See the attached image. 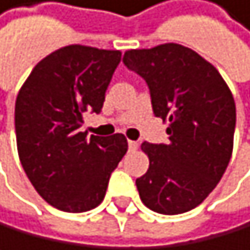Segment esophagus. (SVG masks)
Returning <instances> with one entry per match:
<instances>
[{
	"label": "esophagus",
	"mask_w": 250,
	"mask_h": 250,
	"mask_svg": "<svg viewBox=\"0 0 250 250\" xmlns=\"http://www.w3.org/2000/svg\"><path fill=\"white\" fill-rule=\"evenodd\" d=\"M127 145H129V150H137V146H139L137 142H134V140H129Z\"/></svg>",
	"instance_id": "esophagus-1"
}]
</instances>
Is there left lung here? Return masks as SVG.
Masks as SVG:
<instances>
[{
  "label": "left lung",
  "instance_id": "obj_1",
  "mask_svg": "<svg viewBox=\"0 0 250 250\" xmlns=\"http://www.w3.org/2000/svg\"><path fill=\"white\" fill-rule=\"evenodd\" d=\"M123 62L145 80L155 116L169 123V144H142L150 159L135 180L142 203L164 215L188 212L209 196L230 163L233 95L214 65L174 42L127 51Z\"/></svg>",
  "mask_w": 250,
  "mask_h": 250
}]
</instances>
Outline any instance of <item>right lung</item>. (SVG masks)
Here are the masks:
<instances>
[{"label": "right lung", "mask_w": 250, "mask_h": 250, "mask_svg": "<svg viewBox=\"0 0 250 250\" xmlns=\"http://www.w3.org/2000/svg\"><path fill=\"white\" fill-rule=\"evenodd\" d=\"M120 51L71 44L49 54L16 100V137L25 174L40 196L63 212L104 201L113 170L127 151L123 134L83 132V115L100 113Z\"/></svg>", "instance_id": "obj_1"}]
</instances>
